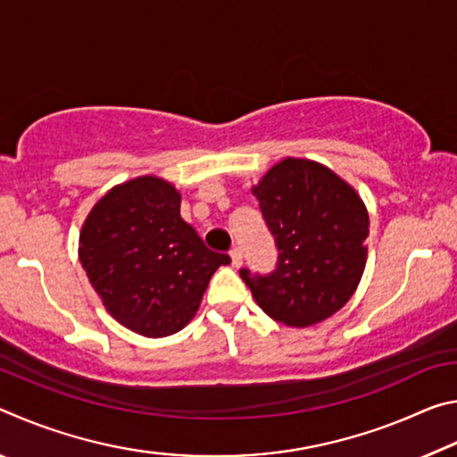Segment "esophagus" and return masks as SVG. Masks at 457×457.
Listing matches in <instances>:
<instances>
[{
	"label": "esophagus",
	"instance_id": "34e87169",
	"mask_svg": "<svg viewBox=\"0 0 457 457\" xmlns=\"http://www.w3.org/2000/svg\"><path fill=\"white\" fill-rule=\"evenodd\" d=\"M229 258H231V266L234 268H239L242 266V250H239V247H234V250L229 252Z\"/></svg>",
	"mask_w": 457,
	"mask_h": 457
}]
</instances>
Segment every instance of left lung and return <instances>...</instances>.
<instances>
[{"mask_svg": "<svg viewBox=\"0 0 457 457\" xmlns=\"http://www.w3.org/2000/svg\"><path fill=\"white\" fill-rule=\"evenodd\" d=\"M252 193L278 245L270 276L242 270L270 319L306 328L338 312L357 290L367 264L369 213L353 185L327 165L286 157Z\"/></svg>", "mask_w": 457, "mask_h": 457, "instance_id": "8db88e82", "label": "left lung"}]
</instances>
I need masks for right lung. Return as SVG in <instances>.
<instances>
[{
  "label": "right lung",
  "mask_w": 457,
  "mask_h": 457,
  "mask_svg": "<svg viewBox=\"0 0 457 457\" xmlns=\"http://www.w3.org/2000/svg\"><path fill=\"white\" fill-rule=\"evenodd\" d=\"M79 258L114 320L146 338L179 332L226 253L181 218V193L161 177L114 185L82 223Z\"/></svg>",
  "instance_id": "obj_1"
}]
</instances>
